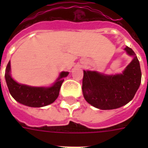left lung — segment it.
Here are the masks:
<instances>
[{
	"instance_id": "8db88e82",
	"label": "left lung",
	"mask_w": 148,
	"mask_h": 148,
	"mask_svg": "<svg viewBox=\"0 0 148 148\" xmlns=\"http://www.w3.org/2000/svg\"><path fill=\"white\" fill-rule=\"evenodd\" d=\"M134 58L123 73L106 75L84 71L82 91L88 103L101 110H112L125 105L134 98L141 81L140 63L131 48H124Z\"/></svg>"
}]
</instances>
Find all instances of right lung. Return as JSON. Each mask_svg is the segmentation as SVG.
Returning a JSON list of instances; mask_svg holds the SVG:
<instances>
[{
  "instance_id": "right-lung-1",
  "label": "right lung",
  "mask_w": 148,
  "mask_h": 148,
  "mask_svg": "<svg viewBox=\"0 0 148 148\" xmlns=\"http://www.w3.org/2000/svg\"><path fill=\"white\" fill-rule=\"evenodd\" d=\"M10 71L9 61L6 67L5 80L10 94L20 103L32 108H41L53 103L59 95L64 77L69 74L68 72H61L55 83L50 88H38L18 84L11 77Z\"/></svg>"
}]
</instances>
